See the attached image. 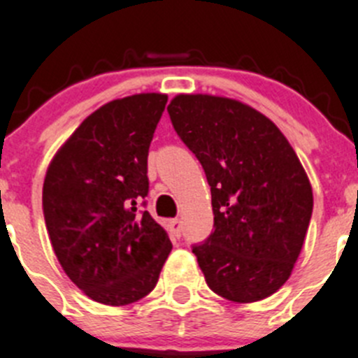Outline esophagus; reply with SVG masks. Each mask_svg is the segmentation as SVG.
<instances>
[{"instance_id": "34e87169", "label": "esophagus", "mask_w": 358, "mask_h": 358, "mask_svg": "<svg viewBox=\"0 0 358 358\" xmlns=\"http://www.w3.org/2000/svg\"><path fill=\"white\" fill-rule=\"evenodd\" d=\"M170 236H172V239H179L181 238V232H182V222L179 218H173L172 222H170Z\"/></svg>"}]
</instances>
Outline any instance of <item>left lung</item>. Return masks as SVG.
Wrapping results in <instances>:
<instances>
[{"label": "left lung", "instance_id": "8db88e82", "mask_svg": "<svg viewBox=\"0 0 358 358\" xmlns=\"http://www.w3.org/2000/svg\"><path fill=\"white\" fill-rule=\"evenodd\" d=\"M177 136L211 186L213 232L192 245L208 286L250 303L289 278L313 216V188L296 152L254 108L215 96L169 104Z\"/></svg>", "mask_w": 358, "mask_h": 358}]
</instances>
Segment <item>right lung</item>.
<instances>
[{
  "mask_svg": "<svg viewBox=\"0 0 358 358\" xmlns=\"http://www.w3.org/2000/svg\"><path fill=\"white\" fill-rule=\"evenodd\" d=\"M169 97L138 94L87 117L52 157L42 211L52 250L74 284L104 306H127L156 286L172 250L145 211L147 157Z\"/></svg>",
  "mask_w": 358,
  "mask_h": 358,
  "instance_id": "obj_1",
  "label": "right lung"
}]
</instances>
